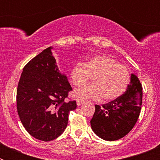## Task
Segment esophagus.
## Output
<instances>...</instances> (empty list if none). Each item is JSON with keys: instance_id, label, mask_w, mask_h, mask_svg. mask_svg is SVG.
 <instances>
[{"instance_id": "esophagus-1", "label": "esophagus", "mask_w": 160, "mask_h": 160, "mask_svg": "<svg viewBox=\"0 0 160 160\" xmlns=\"http://www.w3.org/2000/svg\"><path fill=\"white\" fill-rule=\"evenodd\" d=\"M83 103H84V102L83 101H82V100H77V105L78 106H81L82 104H83Z\"/></svg>"}]
</instances>
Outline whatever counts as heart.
<instances>
[{
  "label": "heart",
  "instance_id": "b5f03b06",
  "mask_svg": "<svg viewBox=\"0 0 160 160\" xmlns=\"http://www.w3.org/2000/svg\"><path fill=\"white\" fill-rule=\"evenodd\" d=\"M71 82L82 87L91 78V84L76 90L73 97L80 99H99L111 101L122 95L130 82V73L125 66L106 55L94 56L83 63L72 67Z\"/></svg>",
  "mask_w": 160,
  "mask_h": 160
}]
</instances>
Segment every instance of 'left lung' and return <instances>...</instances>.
I'll use <instances>...</instances> for the list:
<instances>
[{"label": "left lung", "mask_w": 160, "mask_h": 160, "mask_svg": "<svg viewBox=\"0 0 160 160\" xmlns=\"http://www.w3.org/2000/svg\"><path fill=\"white\" fill-rule=\"evenodd\" d=\"M142 85L131 74L127 91L102 107L95 105L90 125L93 131L104 140L114 141L128 135L136 123L142 106Z\"/></svg>", "instance_id": "1"}]
</instances>
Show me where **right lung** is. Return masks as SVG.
<instances>
[{
  "mask_svg": "<svg viewBox=\"0 0 160 160\" xmlns=\"http://www.w3.org/2000/svg\"><path fill=\"white\" fill-rule=\"evenodd\" d=\"M52 49H44L25 65L17 90L21 122L29 135L45 142L64 132L69 114L77 107L76 101H65L72 87L59 71Z\"/></svg>",
  "mask_w": 160,
  "mask_h": 160,
  "instance_id": "add662e5",
  "label": "right lung"
}]
</instances>
